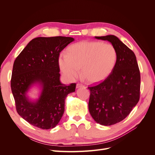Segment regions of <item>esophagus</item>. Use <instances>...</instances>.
I'll return each mask as SVG.
<instances>
[{
	"mask_svg": "<svg viewBox=\"0 0 155 155\" xmlns=\"http://www.w3.org/2000/svg\"><path fill=\"white\" fill-rule=\"evenodd\" d=\"M80 87H85V86H84L83 85H82V84L78 83L77 85H76V88H80Z\"/></svg>",
	"mask_w": 155,
	"mask_h": 155,
	"instance_id": "obj_1",
	"label": "esophagus"
}]
</instances>
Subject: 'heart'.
Instances as JSON below:
<instances>
[{"label": "heart", "mask_w": 155, "mask_h": 155, "mask_svg": "<svg viewBox=\"0 0 155 155\" xmlns=\"http://www.w3.org/2000/svg\"><path fill=\"white\" fill-rule=\"evenodd\" d=\"M117 61V51L109 43L99 41H81L70 46L68 54L59 57L61 70L69 80L76 79L81 68V74L88 81H103L113 71Z\"/></svg>", "instance_id": "heart-1"}]
</instances>
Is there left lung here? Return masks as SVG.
<instances>
[{
	"label": "left lung",
	"mask_w": 155,
	"mask_h": 155,
	"mask_svg": "<svg viewBox=\"0 0 155 155\" xmlns=\"http://www.w3.org/2000/svg\"><path fill=\"white\" fill-rule=\"evenodd\" d=\"M108 41L117 51L116 66L110 76L91 91L88 110L96 122L109 126L127 116L140 99V74L133 51L113 35L95 37Z\"/></svg>",
	"instance_id": "obj_1"
}]
</instances>
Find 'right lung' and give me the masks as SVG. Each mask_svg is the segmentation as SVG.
Listing matches in <instances>:
<instances>
[{
    "label": "right lung",
    "instance_id": "right-lung-1",
    "mask_svg": "<svg viewBox=\"0 0 155 155\" xmlns=\"http://www.w3.org/2000/svg\"><path fill=\"white\" fill-rule=\"evenodd\" d=\"M74 40L70 37H36L17 56L13 63L11 88L16 109L30 124L42 129L56 127L64 111L65 99L75 92L76 83L60 81L59 56ZM34 85L41 92L31 101L27 92Z\"/></svg>",
    "mask_w": 155,
    "mask_h": 155
}]
</instances>
